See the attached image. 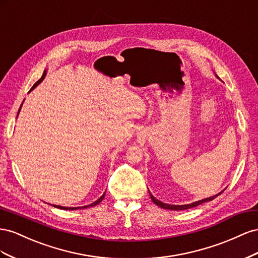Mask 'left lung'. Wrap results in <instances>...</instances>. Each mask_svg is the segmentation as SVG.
<instances>
[{
  "mask_svg": "<svg viewBox=\"0 0 258 258\" xmlns=\"http://www.w3.org/2000/svg\"><path fill=\"white\" fill-rule=\"evenodd\" d=\"M215 76H216V75H215ZM216 78H217V79H219L217 76H216ZM222 192H223V191H222ZM222 192H219V194H217V195H215V196L210 197V198H207V199H202V200H199V201L194 202V203L183 204V205H174V204L163 203V202L159 201L158 199L154 198V197L151 195L150 191H149V195H150V198H151V200L153 201V203H154V204H157L158 207H160V208H162V209H165V210H172V211H182V210H187V209H191V208H196V207H198V205H200V204H202V203H204V202H209V201L214 200V199H215L217 196H219V195L222 194Z\"/></svg>",
  "mask_w": 258,
  "mask_h": 258,
  "instance_id": "1",
  "label": "left lung"
}]
</instances>
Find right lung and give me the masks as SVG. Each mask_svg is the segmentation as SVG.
Wrapping results in <instances>:
<instances>
[{
    "instance_id": "obj_1",
    "label": "right lung",
    "mask_w": 258,
    "mask_h": 258,
    "mask_svg": "<svg viewBox=\"0 0 258 258\" xmlns=\"http://www.w3.org/2000/svg\"><path fill=\"white\" fill-rule=\"evenodd\" d=\"M45 76H46V69L44 70V72H43V76L41 77V79H40L39 81H36L35 84L31 87L30 92H31L32 90H34V88L42 82V81L44 80V78H45ZM21 106H23V104H21ZM21 106H20V108H21ZM20 108H19V111H20ZM19 111H18V114H19ZM105 195H106V192H105L104 195H102V196L98 199V200H96L95 202H93V203H91V204H88V205H85V207H79V208H64V207H60V205H53V207H55V208H57V209H60V210H71V211H72V210H78V209H87V208H92V207H95V205H97L98 203H100V202L102 201V199L105 198Z\"/></svg>"
}]
</instances>
